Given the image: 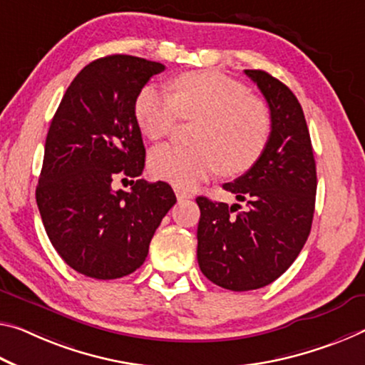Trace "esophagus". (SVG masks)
<instances>
[{"instance_id":"esophagus-1","label":"esophagus","mask_w":365,"mask_h":365,"mask_svg":"<svg viewBox=\"0 0 365 365\" xmlns=\"http://www.w3.org/2000/svg\"><path fill=\"white\" fill-rule=\"evenodd\" d=\"M173 190H175V195H177L178 200H190V198H193L192 193L187 192V190L180 188V187H175Z\"/></svg>"}]
</instances>
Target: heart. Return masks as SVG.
<instances>
[{"label": "heart", "instance_id": "1", "mask_svg": "<svg viewBox=\"0 0 365 365\" xmlns=\"http://www.w3.org/2000/svg\"><path fill=\"white\" fill-rule=\"evenodd\" d=\"M182 117L201 120L193 135L196 146L165 144L149 155L153 175L180 188L196 187L221 170L227 175L247 172L269 140L264 103L239 81L212 69L178 74L170 92L144 86L136 97V123L149 140L169 136Z\"/></svg>", "mask_w": 365, "mask_h": 365}]
</instances>
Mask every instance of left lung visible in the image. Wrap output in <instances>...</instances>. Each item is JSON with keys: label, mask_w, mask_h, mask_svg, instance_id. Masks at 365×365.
<instances>
[{"label": "left lung", "mask_w": 365, "mask_h": 365, "mask_svg": "<svg viewBox=\"0 0 365 365\" xmlns=\"http://www.w3.org/2000/svg\"><path fill=\"white\" fill-rule=\"evenodd\" d=\"M245 74L271 115L269 140L255 165L222 185L247 206L196 198L200 269L237 292L271 284L294 263L310 234L317 193L314 149L297 97L262 69Z\"/></svg>", "instance_id": "8db88e82"}]
</instances>
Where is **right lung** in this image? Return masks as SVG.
<instances>
[{"instance_id": "1", "label": "right lung", "mask_w": 365, "mask_h": 365, "mask_svg": "<svg viewBox=\"0 0 365 365\" xmlns=\"http://www.w3.org/2000/svg\"><path fill=\"white\" fill-rule=\"evenodd\" d=\"M164 69L131 55L99 58L73 79L51 120L37 206L58 255L84 276L117 279L136 271L177 203L169 183L140 178L146 149L135 102ZM121 176L137 178L130 192L111 188Z\"/></svg>"}]
</instances>
